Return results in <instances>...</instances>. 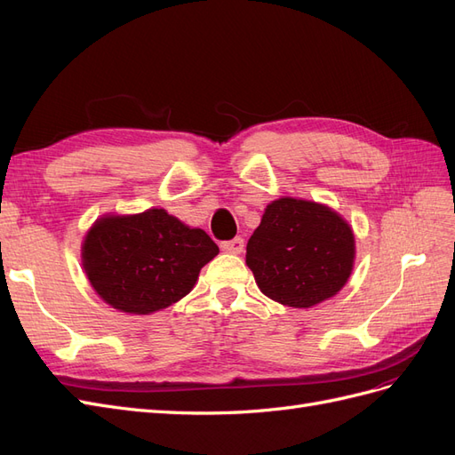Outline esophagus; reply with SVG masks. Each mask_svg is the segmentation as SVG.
Wrapping results in <instances>:
<instances>
[{"instance_id":"1","label":"esophagus","mask_w":455,"mask_h":455,"mask_svg":"<svg viewBox=\"0 0 455 455\" xmlns=\"http://www.w3.org/2000/svg\"><path fill=\"white\" fill-rule=\"evenodd\" d=\"M220 246H222V251L228 254H241L244 249V241L241 237H235L231 241H224Z\"/></svg>"}]
</instances>
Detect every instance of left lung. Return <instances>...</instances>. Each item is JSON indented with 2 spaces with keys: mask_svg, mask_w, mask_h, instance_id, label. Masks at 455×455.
<instances>
[{
  "mask_svg": "<svg viewBox=\"0 0 455 455\" xmlns=\"http://www.w3.org/2000/svg\"><path fill=\"white\" fill-rule=\"evenodd\" d=\"M355 264L353 229L334 209L315 201H271L246 243V266L267 298L307 309L334 298Z\"/></svg>",
  "mask_w": 455,
  "mask_h": 455,
  "instance_id": "left-lung-1",
  "label": "left lung"
}]
</instances>
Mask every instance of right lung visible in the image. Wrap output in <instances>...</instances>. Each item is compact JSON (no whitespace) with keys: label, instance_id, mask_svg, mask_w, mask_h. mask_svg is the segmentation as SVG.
I'll use <instances>...</instances> for the list:
<instances>
[{"label":"right lung","instance_id":"obj_1","mask_svg":"<svg viewBox=\"0 0 455 455\" xmlns=\"http://www.w3.org/2000/svg\"><path fill=\"white\" fill-rule=\"evenodd\" d=\"M216 243L164 209L139 214H106L81 244V261L94 292L108 306L149 315L191 292Z\"/></svg>","mask_w":455,"mask_h":455}]
</instances>
